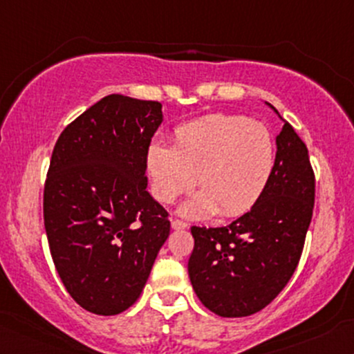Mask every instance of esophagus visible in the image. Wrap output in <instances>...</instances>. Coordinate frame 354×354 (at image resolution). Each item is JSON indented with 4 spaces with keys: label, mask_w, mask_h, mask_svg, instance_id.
Instances as JSON below:
<instances>
[{
    "label": "esophagus",
    "mask_w": 354,
    "mask_h": 354,
    "mask_svg": "<svg viewBox=\"0 0 354 354\" xmlns=\"http://www.w3.org/2000/svg\"><path fill=\"white\" fill-rule=\"evenodd\" d=\"M186 227H188V223H186V221H183V220L174 218L173 221H171V228H173V230H185Z\"/></svg>",
    "instance_id": "esophagus-1"
}]
</instances>
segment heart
Instances as JSON below:
<instances>
[{
    "mask_svg": "<svg viewBox=\"0 0 354 354\" xmlns=\"http://www.w3.org/2000/svg\"><path fill=\"white\" fill-rule=\"evenodd\" d=\"M277 146L269 127L243 115L209 114L173 131V147L153 141L146 151L151 193L159 203H173L200 186L183 203L189 218L216 212L235 218L254 208L270 183Z\"/></svg>",
    "mask_w": 354,
    "mask_h": 354,
    "instance_id": "1",
    "label": "heart"
}]
</instances>
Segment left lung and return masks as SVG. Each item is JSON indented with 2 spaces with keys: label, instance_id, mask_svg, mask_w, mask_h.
I'll use <instances>...</instances> for the list:
<instances>
[{
  "label": "left lung",
  "instance_id": "left-lung-1",
  "mask_svg": "<svg viewBox=\"0 0 354 354\" xmlns=\"http://www.w3.org/2000/svg\"><path fill=\"white\" fill-rule=\"evenodd\" d=\"M270 183L254 208L230 225L192 227L188 274L205 308L245 317L270 304L301 260L313 218L316 178L308 147L284 122Z\"/></svg>",
  "mask_w": 354,
  "mask_h": 354
}]
</instances>
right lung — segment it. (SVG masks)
I'll use <instances>...</instances> for the list:
<instances>
[{
  "instance_id": "obj_1",
  "label": "right lung",
  "mask_w": 354,
  "mask_h": 354,
  "mask_svg": "<svg viewBox=\"0 0 354 354\" xmlns=\"http://www.w3.org/2000/svg\"><path fill=\"white\" fill-rule=\"evenodd\" d=\"M161 104L111 94L58 136L44 188L50 254L62 284L88 313L114 316L141 296L168 212L151 198L146 151Z\"/></svg>"
}]
</instances>
